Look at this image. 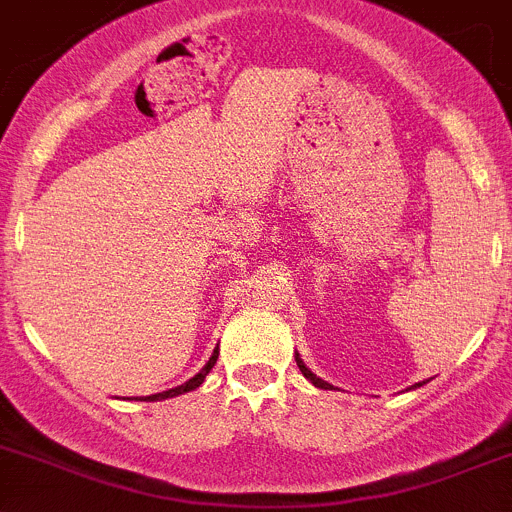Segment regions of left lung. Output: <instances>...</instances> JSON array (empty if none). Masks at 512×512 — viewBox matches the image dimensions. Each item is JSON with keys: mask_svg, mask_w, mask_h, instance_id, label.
I'll list each match as a JSON object with an SVG mask.
<instances>
[{"mask_svg": "<svg viewBox=\"0 0 512 512\" xmlns=\"http://www.w3.org/2000/svg\"><path fill=\"white\" fill-rule=\"evenodd\" d=\"M296 364H299L301 374H304V377H306V379H309V382H311V384H314V387H319V389H332V384H326V382H324V379H319V377H316V374H314V372H311V369H306V364H304V362H301V359H299V354H296ZM417 387H422V384H417Z\"/></svg>", "mask_w": 512, "mask_h": 512, "instance_id": "1", "label": "left lung"}]
</instances>
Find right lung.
Instances as JSON below:
<instances>
[{
    "instance_id": "right-lung-1",
    "label": "right lung",
    "mask_w": 512,
    "mask_h": 512,
    "mask_svg": "<svg viewBox=\"0 0 512 512\" xmlns=\"http://www.w3.org/2000/svg\"><path fill=\"white\" fill-rule=\"evenodd\" d=\"M216 359H218V352H213V357L208 359V364H206V367L201 369V372L196 374V377H193V379H188V382H186V384H180V387H175V389H168V392L153 394V397H148V399H150V402H153V399H168V397H178V394H183V392H191V389L201 387V384H203V379H206V374L211 372V369H213V364H216Z\"/></svg>"
}]
</instances>
